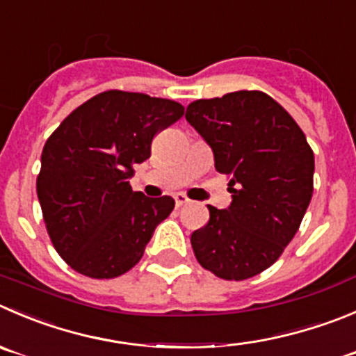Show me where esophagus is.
<instances>
[{"mask_svg":"<svg viewBox=\"0 0 356 356\" xmlns=\"http://www.w3.org/2000/svg\"><path fill=\"white\" fill-rule=\"evenodd\" d=\"M175 202H176V208H180V206L187 204L188 197L185 194H181V192H178V194H175Z\"/></svg>","mask_w":356,"mask_h":356,"instance_id":"34e87169","label":"esophagus"}]
</instances>
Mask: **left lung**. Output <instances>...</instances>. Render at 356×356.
I'll use <instances>...</instances> for the list:
<instances>
[{
	"label": "left lung",
	"instance_id": "obj_1",
	"mask_svg": "<svg viewBox=\"0 0 356 356\" xmlns=\"http://www.w3.org/2000/svg\"><path fill=\"white\" fill-rule=\"evenodd\" d=\"M185 118L208 141L215 169L231 176L232 202L208 206L192 232L197 262L227 282L273 266L299 231L313 195L314 155L297 122L262 90H238L187 106Z\"/></svg>",
	"mask_w": 356,
	"mask_h": 356
}]
</instances>
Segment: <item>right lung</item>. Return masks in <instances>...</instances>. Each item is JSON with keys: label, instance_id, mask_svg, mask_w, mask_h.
<instances>
[{"label": "right lung", "instance_id": "obj_1", "mask_svg": "<svg viewBox=\"0 0 356 356\" xmlns=\"http://www.w3.org/2000/svg\"><path fill=\"white\" fill-rule=\"evenodd\" d=\"M184 113L176 101L106 90L50 134L36 192L50 241L71 269L110 280L140 262L175 199L133 192L129 178L150 157L152 140Z\"/></svg>", "mask_w": 356, "mask_h": 356}]
</instances>
